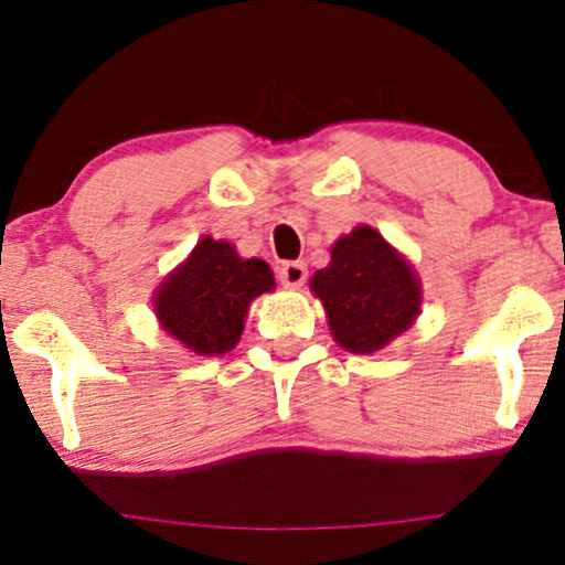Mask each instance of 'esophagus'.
I'll list each match as a JSON object with an SVG mask.
<instances>
[{"label": "esophagus", "mask_w": 565, "mask_h": 565, "mask_svg": "<svg viewBox=\"0 0 565 565\" xmlns=\"http://www.w3.org/2000/svg\"><path fill=\"white\" fill-rule=\"evenodd\" d=\"M305 278H308V268H305V263L300 260L284 263L281 268H278V281H281L287 289H300Z\"/></svg>", "instance_id": "34e87169"}]
</instances>
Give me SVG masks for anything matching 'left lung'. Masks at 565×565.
I'll return each mask as SVG.
<instances>
[{"label": "left lung", "instance_id": "1", "mask_svg": "<svg viewBox=\"0 0 565 565\" xmlns=\"http://www.w3.org/2000/svg\"><path fill=\"white\" fill-rule=\"evenodd\" d=\"M334 342L369 355L417 321L423 284L412 263L372 225H355L332 244V260L310 278Z\"/></svg>", "mask_w": 565, "mask_h": 565}]
</instances>
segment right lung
I'll use <instances>...</instances> for the list:
<instances>
[{"label": "right lung", "mask_w": 565, "mask_h": 565, "mask_svg": "<svg viewBox=\"0 0 565 565\" xmlns=\"http://www.w3.org/2000/svg\"><path fill=\"white\" fill-rule=\"evenodd\" d=\"M274 289L268 263L246 260L225 238L204 236L153 291V313L185 350L223 355L242 340L252 300Z\"/></svg>", "instance_id": "add662e5"}]
</instances>
